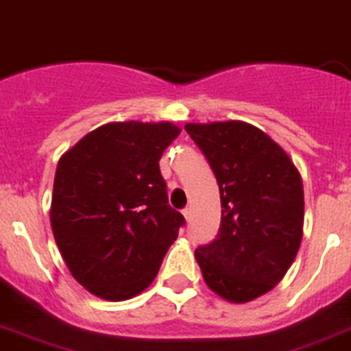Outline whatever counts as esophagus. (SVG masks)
<instances>
[{
	"instance_id": "obj_1",
	"label": "esophagus",
	"mask_w": 351,
	"mask_h": 351,
	"mask_svg": "<svg viewBox=\"0 0 351 351\" xmlns=\"http://www.w3.org/2000/svg\"><path fill=\"white\" fill-rule=\"evenodd\" d=\"M182 215H184V218H185V220L189 221V218H191V209H189V207H185V209L182 210Z\"/></svg>"
}]
</instances>
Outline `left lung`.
<instances>
[{
	"mask_svg": "<svg viewBox=\"0 0 351 351\" xmlns=\"http://www.w3.org/2000/svg\"><path fill=\"white\" fill-rule=\"evenodd\" d=\"M220 185L221 225L195 258L205 285L230 303H249L283 279L304 221L303 180L289 153L243 121L189 122Z\"/></svg>",
	"mask_w": 351,
	"mask_h": 351,
	"instance_id": "1",
	"label": "left lung"
}]
</instances>
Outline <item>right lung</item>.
<instances>
[{"mask_svg":"<svg viewBox=\"0 0 351 351\" xmlns=\"http://www.w3.org/2000/svg\"><path fill=\"white\" fill-rule=\"evenodd\" d=\"M180 131L173 122H110L59 158L50 225L70 274L90 294L124 301L158 274L184 225L158 166Z\"/></svg>","mask_w":351,"mask_h":351,"instance_id":"right-lung-1","label":"right lung"}]
</instances>
